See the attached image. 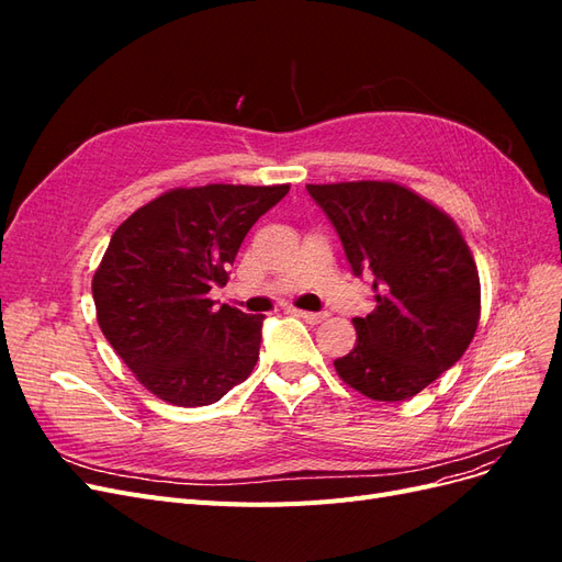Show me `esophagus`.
Returning <instances> with one entry per match:
<instances>
[{"label": "esophagus", "mask_w": 562, "mask_h": 562, "mask_svg": "<svg viewBox=\"0 0 562 562\" xmlns=\"http://www.w3.org/2000/svg\"><path fill=\"white\" fill-rule=\"evenodd\" d=\"M293 314L300 316L302 321H307V323H321L323 318L328 316L326 312H302V310H293Z\"/></svg>", "instance_id": "34e87169"}]
</instances>
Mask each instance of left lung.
Returning <instances> with one entry per match:
<instances>
[{
	"instance_id": "8db88e82",
	"label": "left lung",
	"mask_w": 562,
	"mask_h": 562,
	"mask_svg": "<svg viewBox=\"0 0 562 562\" xmlns=\"http://www.w3.org/2000/svg\"><path fill=\"white\" fill-rule=\"evenodd\" d=\"M356 277L372 274L375 310L356 316V345L335 361L345 384L396 403L452 368L481 318V279L454 220L396 182L307 184Z\"/></svg>"
}]
</instances>
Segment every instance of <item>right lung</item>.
I'll return each instance as SVG.
<instances>
[{
    "mask_svg": "<svg viewBox=\"0 0 562 562\" xmlns=\"http://www.w3.org/2000/svg\"><path fill=\"white\" fill-rule=\"evenodd\" d=\"M291 184L176 187L128 215L93 274L98 326L157 398L199 407L258 363L262 318L215 307L248 229Z\"/></svg>",
    "mask_w": 562,
    "mask_h": 562,
    "instance_id": "add662e5",
    "label": "right lung"
}]
</instances>
